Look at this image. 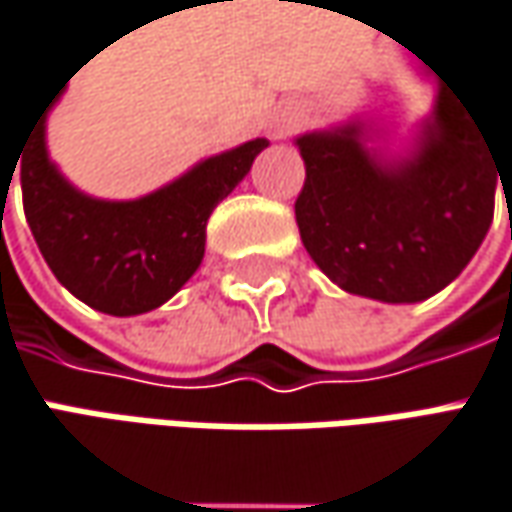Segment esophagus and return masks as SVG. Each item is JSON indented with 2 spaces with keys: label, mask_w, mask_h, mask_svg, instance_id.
I'll return each mask as SVG.
<instances>
[{
  "label": "esophagus",
  "mask_w": 512,
  "mask_h": 512,
  "mask_svg": "<svg viewBox=\"0 0 512 512\" xmlns=\"http://www.w3.org/2000/svg\"><path fill=\"white\" fill-rule=\"evenodd\" d=\"M289 125H292V120H286L283 125H278V134H286V131H289Z\"/></svg>",
  "instance_id": "esophagus-1"
}]
</instances>
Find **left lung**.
I'll list each match as a JSON object with an SVG mask.
<instances>
[{"label": "left lung", "mask_w": 512, "mask_h": 512, "mask_svg": "<svg viewBox=\"0 0 512 512\" xmlns=\"http://www.w3.org/2000/svg\"><path fill=\"white\" fill-rule=\"evenodd\" d=\"M369 140L364 120L295 140L306 163L295 200L300 240L344 292L427 300L473 260L510 171L501 174L484 125L441 74L433 114L407 154L392 157Z\"/></svg>", "instance_id": "obj_1"}]
</instances>
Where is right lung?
<instances>
[{
	"label": "right lung",
	"mask_w": 512,
	"mask_h": 512,
	"mask_svg": "<svg viewBox=\"0 0 512 512\" xmlns=\"http://www.w3.org/2000/svg\"><path fill=\"white\" fill-rule=\"evenodd\" d=\"M59 94L62 88L36 117L19 157L36 246L56 280L91 309L117 318L151 312L197 272L214 206L249 174L269 140L214 154L137 200H97L74 189L48 157L45 120Z\"/></svg>",
	"instance_id": "obj_1"
}]
</instances>
